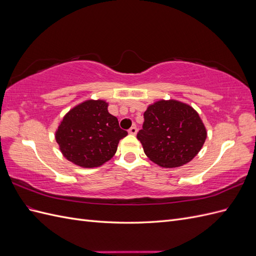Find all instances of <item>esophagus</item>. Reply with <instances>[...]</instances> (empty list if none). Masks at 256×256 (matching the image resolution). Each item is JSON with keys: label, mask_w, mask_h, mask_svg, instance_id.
<instances>
[{"label": "esophagus", "mask_w": 256, "mask_h": 256, "mask_svg": "<svg viewBox=\"0 0 256 256\" xmlns=\"http://www.w3.org/2000/svg\"><path fill=\"white\" fill-rule=\"evenodd\" d=\"M128 132H129L130 134H136V132H138V128H136V126L131 127V128L128 130Z\"/></svg>", "instance_id": "esophagus-1"}]
</instances>
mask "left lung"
Returning a JSON list of instances; mask_svg holds the SVG:
<instances>
[{
	"label": "left lung",
	"instance_id": "8db88e82",
	"mask_svg": "<svg viewBox=\"0 0 256 256\" xmlns=\"http://www.w3.org/2000/svg\"><path fill=\"white\" fill-rule=\"evenodd\" d=\"M207 132L198 112L176 100H159L147 108L136 138L144 152L162 168L188 164L202 148Z\"/></svg>",
	"mask_w": 256,
	"mask_h": 256
}]
</instances>
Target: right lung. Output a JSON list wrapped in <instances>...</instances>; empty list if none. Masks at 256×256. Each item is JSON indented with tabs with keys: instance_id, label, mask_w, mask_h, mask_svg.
<instances>
[{
	"instance_id": "obj_1",
	"label": "right lung",
	"mask_w": 256,
	"mask_h": 256,
	"mask_svg": "<svg viewBox=\"0 0 256 256\" xmlns=\"http://www.w3.org/2000/svg\"><path fill=\"white\" fill-rule=\"evenodd\" d=\"M127 134L108 112L106 102L86 100L64 116L56 138L67 160L82 168H97L114 156Z\"/></svg>"
}]
</instances>
